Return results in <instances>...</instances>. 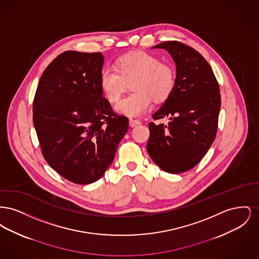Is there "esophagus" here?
<instances>
[{"instance_id":"1","label":"esophagus","mask_w":259,"mask_h":259,"mask_svg":"<svg viewBox=\"0 0 259 259\" xmlns=\"http://www.w3.org/2000/svg\"><path fill=\"white\" fill-rule=\"evenodd\" d=\"M141 123H142V122H141V120H139V119H134V118H130V119H129V125H130L131 127H135V126H138V125H140Z\"/></svg>"}]
</instances>
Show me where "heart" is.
I'll return each mask as SVG.
<instances>
[{
	"mask_svg": "<svg viewBox=\"0 0 259 259\" xmlns=\"http://www.w3.org/2000/svg\"><path fill=\"white\" fill-rule=\"evenodd\" d=\"M133 93L121 99L115 106L119 113L139 116L148 111L151 99L163 102L176 87L177 74L172 64L146 51H136L119 57L114 67H104L99 75V84L107 100L117 102L128 80L133 79Z\"/></svg>",
	"mask_w": 259,
	"mask_h": 259,
	"instance_id": "heart-1",
	"label": "heart"
}]
</instances>
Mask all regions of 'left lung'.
Returning <instances> with one entry per match:
<instances>
[{
  "label": "left lung",
  "mask_w": 259,
  "mask_h": 259,
  "mask_svg": "<svg viewBox=\"0 0 259 259\" xmlns=\"http://www.w3.org/2000/svg\"><path fill=\"white\" fill-rule=\"evenodd\" d=\"M164 49L177 67L176 87L152 118L168 116L167 125L148 123L149 156L165 172L180 174L195 167L213 143L221 111L220 85L209 63L194 49L176 40Z\"/></svg>",
  "instance_id": "8db88e82"
}]
</instances>
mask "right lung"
<instances>
[{
  "label": "right lung",
  "mask_w": 259,
  "mask_h": 259,
  "mask_svg": "<svg viewBox=\"0 0 259 259\" xmlns=\"http://www.w3.org/2000/svg\"><path fill=\"white\" fill-rule=\"evenodd\" d=\"M101 52L59 54L41 74L33 102V122L41 153L66 180L89 185L114 159L129 120L103 97Z\"/></svg>",
  "instance_id": "right-lung-1"
}]
</instances>
